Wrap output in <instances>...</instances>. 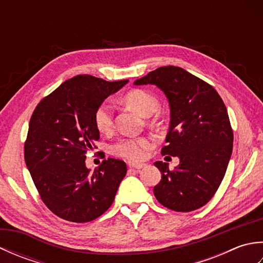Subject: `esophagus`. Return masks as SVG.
Returning <instances> with one entry per match:
<instances>
[{
    "mask_svg": "<svg viewBox=\"0 0 263 263\" xmlns=\"http://www.w3.org/2000/svg\"><path fill=\"white\" fill-rule=\"evenodd\" d=\"M144 166H146V164H142V163H128V167H131V168H136V170H140Z\"/></svg>",
    "mask_w": 263,
    "mask_h": 263,
    "instance_id": "1",
    "label": "esophagus"
}]
</instances>
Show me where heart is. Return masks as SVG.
Masks as SVG:
<instances>
[{"label":"heart","mask_w":263,"mask_h":263,"mask_svg":"<svg viewBox=\"0 0 263 263\" xmlns=\"http://www.w3.org/2000/svg\"><path fill=\"white\" fill-rule=\"evenodd\" d=\"M123 104L136 109L144 117L154 115L159 109L157 97L144 89H133L124 95ZM93 121L100 132L109 133L114 128V113L108 103H102L95 110ZM154 140L150 137H126L122 138L111 146V153L131 161H140L146 158Z\"/></svg>","instance_id":"heart-1"}]
</instances>
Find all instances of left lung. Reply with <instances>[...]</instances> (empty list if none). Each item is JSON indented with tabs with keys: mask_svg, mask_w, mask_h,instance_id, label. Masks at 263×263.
Masks as SVG:
<instances>
[{
	"mask_svg": "<svg viewBox=\"0 0 263 263\" xmlns=\"http://www.w3.org/2000/svg\"><path fill=\"white\" fill-rule=\"evenodd\" d=\"M135 85H155L170 103L171 124L161 155L180 165L156 161L161 180L154 187L166 208L187 212L209 202L225 176L233 152V130L226 106L215 88L178 66H161Z\"/></svg>",
	"mask_w": 263,
	"mask_h": 263,
	"instance_id": "1",
	"label": "left lung"
}]
</instances>
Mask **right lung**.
I'll use <instances>...</instances> for the list:
<instances>
[{
	"mask_svg": "<svg viewBox=\"0 0 263 263\" xmlns=\"http://www.w3.org/2000/svg\"><path fill=\"white\" fill-rule=\"evenodd\" d=\"M128 80L109 82L89 74L64 81L33 110L25 161L43 202L58 217L88 222L111 205L126 174L123 160H103L93 172L86 154L99 140L95 110Z\"/></svg>",
	"mask_w": 263,
	"mask_h": 263,
	"instance_id": "obj_1",
	"label": "right lung"
}]
</instances>
